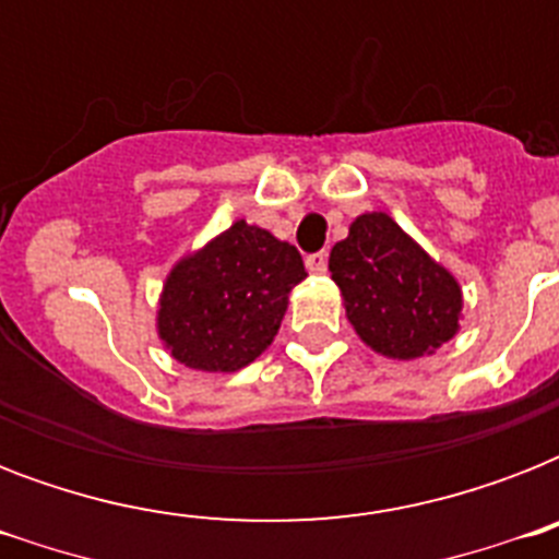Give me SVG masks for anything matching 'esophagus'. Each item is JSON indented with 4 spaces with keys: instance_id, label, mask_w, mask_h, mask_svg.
<instances>
[{
    "instance_id": "1",
    "label": "esophagus",
    "mask_w": 559,
    "mask_h": 559,
    "mask_svg": "<svg viewBox=\"0 0 559 559\" xmlns=\"http://www.w3.org/2000/svg\"><path fill=\"white\" fill-rule=\"evenodd\" d=\"M307 270L313 272V275H324L328 272V254L324 252H316V254H307Z\"/></svg>"
}]
</instances>
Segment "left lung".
Segmentation results:
<instances>
[{
    "label": "left lung",
    "mask_w": 559,
    "mask_h": 559,
    "mask_svg": "<svg viewBox=\"0 0 559 559\" xmlns=\"http://www.w3.org/2000/svg\"><path fill=\"white\" fill-rule=\"evenodd\" d=\"M328 270L348 322L380 357H432L459 333V278L385 211H366L350 223L348 237L331 249Z\"/></svg>",
    "instance_id": "1"
}]
</instances>
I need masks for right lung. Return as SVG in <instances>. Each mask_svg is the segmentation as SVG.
I'll return each mask as SVG.
<instances>
[{
	"instance_id": "add662e5",
	"label": "right lung",
	"mask_w": 559,
	"mask_h": 559,
	"mask_svg": "<svg viewBox=\"0 0 559 559\" xmlns=\"http://www.w3.org/2000/svg\"><path fill=\"white\" fill-rule=\"evenodd\" d=\"M305 278L296 246L235 219L170 266L156 307V333L186 368L240 371L270 348L289 293Z\"/></svg>"
}]
</instances>
